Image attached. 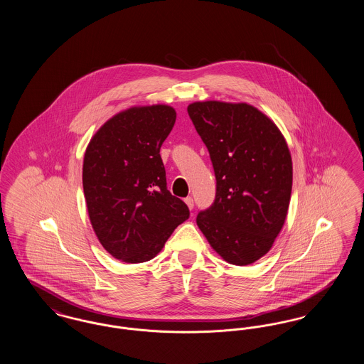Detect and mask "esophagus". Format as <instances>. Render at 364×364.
Here are the masks:
<instances>
[{
    "instance_id": "1",
    "label": "esophagus",
    "mask_w": 364,
    "mask_h": 364,
    "mask_svg": "<svg viewBox=\"0 0 364 364\" xmlns=\"http://www.w3.org/2000/svg\"><path fill=\"white\" fill-rule=\"evenodd\" d=\"M184 202L187 203V206L190 208V210H192V208H193V199H192L191 196H187V198L184 199Z\"/></svg>"
}]
</instances>
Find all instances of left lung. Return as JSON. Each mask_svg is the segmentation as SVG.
<instances>
[{
	"mask_svg": "<svg viewBox=\"0 0 364 364\" xmlns=\"http://www.w3.org/2000/svg\"><path fill=\"white\" fill-rule=\"evenodd\" d=\"M208 147L215 199L196 224L229 263L245 266L272 248L285 223L292 159L276 124L254 106L218 101L187 109Z\"/></svg>",
	"mask_w": 364,
	"mask_h": 364,
	"instance_id": "8db88e82",
	"label": "left lung"
}]
</instances>
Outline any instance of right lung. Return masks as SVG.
<instances>
[{
    "label": "right lung",
    "mask_w": 364,
    "mask_h": 364,
    "mask_svg": "<svg viewBox=\"0 0 364 364\" xmlns=\"http://www.w3.org/2000/svg\"><path fill=\"white\" fill-rule=\"evenodd\" d=\"M176 122L173 107H132L105 122L91 139L83 190L91 225L116 259L154 258L190 208L166 187L161 146Z\"/></svg>",
    "instance_id": "obj_1"
}]
</instances>
